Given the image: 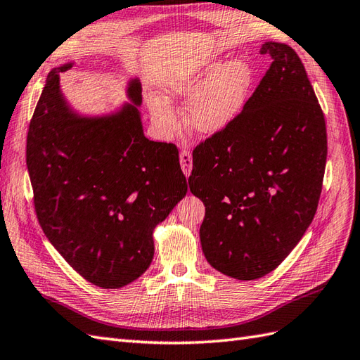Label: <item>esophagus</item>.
Listing matches in <instances>:
<instances>
[{
  "mask_svg": "<svg viewBox=\"0 0 360 360\" xmlns=\"http://www.w3.org/2000/svg\"><path fill=\"white\" fill-rule=\"evenodd\" d=\"M180 165H181V169H183V172H185L186 177H189L191 171H192V155H191V151L183 150L180 153Z\"/></svg>",
  "mask_w": 360,
  "mask_h": 360,
  "instance_id": "esophagus-1",
  "label": "esophagus"
}]
</instances>
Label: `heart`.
Listing matches in <instances>:
<instances>
[{"label": "heart", "instance_id": "b5f03b06", "mask_svg": "<svg viewBox=\"0 0 360 360\" xmlns=\"http://www.w3.org/2000/svg\"><path fill=\"white\" fill-rule=\"evenodd\" d=\"M200 84L198 77L185 76L168 84L169 94H189ZM250 85V70L241 60L220 67L198 86L186 103V125L198 134H217L229 127L238 116L248 98ZM153 114L157 124L166 133L175 128L174 114L168 103L157 101L153 103Z\"/></svg>", "mask_w": 360, "mask_h": 360}]
</instances>
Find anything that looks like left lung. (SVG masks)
Instances as JSON below:
<instances>
[{
    "mask_svg": "<svg viewBox=\"0 0 360 360\" xmlns=\"http://www.w3.org/2000/svg\"><path fill=\"white\" fill-rule=\"evenodd\" d=\"M271 64L229 127L192 151L189 189L205 203L200 241L221 274L250 281L293 250L316 214L327 162L323 112L296 51Z\"/></svg>",
    "mask_w": 360,
    "mask_h": 360,
    "instance_id": "left-lung-1",
    "label": "left lung"
}]
</instances>
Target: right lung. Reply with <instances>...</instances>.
<instances>
[{"label":"right lung","mask_w":360,"mask_h":360,"mask_svg":"<svg viewBox=\"0 0 360 360\" xmlns=\"http://www.w3.org/2000/svg\"><path fill=\"white\" fill-rule=\"evenodd\" d=\"M51 70L29 125L25 162L33 205L49 241L79 275L102 288L133 283L154 257V227L186 195L179 150L143 134L133 79L111 116L68 107Z\"/></svg>","instance_id":"add662e5"}]
</instances>
